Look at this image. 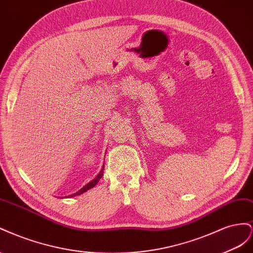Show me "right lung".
I'll use <instances>...</instances> for the list:
<instances>
[{"label": "right lung", "mask_w": 253, "mask_h": 253, "mask_svg": "<svg viewBox=\"0 0 253 253\" xmlns=\"http://www.w3.org/2000/svg\"><path fill=\"white\" fill-rule=\"evenodd\" d=\"M103 174H104V169L100 170V172L99 174L95 177V179H93L92 181H90L88 184L86 185H84L82 190H79L77 193H75V194H73V195H70V197H73V196H78V195H81V194H83V193H84L85 191H88V190H90V189H92L93 186H95L97 183H98V181L100 180V178L103 177Z\"/></svg>", "instance_id": "right-lung-1"}]
</instances>
